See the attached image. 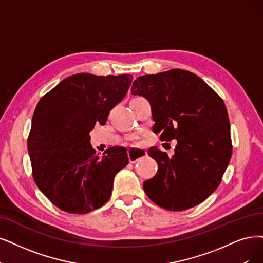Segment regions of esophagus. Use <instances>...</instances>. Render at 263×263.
<instances>
[{"label":"esophagus","instance_id":"34e87169","mask_svg":"<svg viewBox=\"0 0 263 263\" xmlns=\"http://www.w3.org/2000/svg\"><path fill=\"white\" fill-rule=\"evenodd\" d=\"M146 151L143 148H139V147H132L128 151V156H129V160L131 163L137 162L139 159L143 158L144 156H146Z\"/></svg>","mask_w":263,"mask_h":263}]
</instances>
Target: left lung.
I'll use <instances>...</instances> for the list:
<instances>
[{
	"label": "left lung",
	"instance_id": "8db88e82",
	"mask_svg": "<svg viewBox=\"0 0 263 263\" xmlns=\"http://www.w3.org/2000/svg\"><path fill=\"white\" fill-rule=\"evenodd\" d=\"M131 92L149 102L160 140L178 141L172 157L157 147L148 151L158 170L144 182L145 193L167 210L197 206L217 190L232 156L224 103L198 76L183 69L141 76Z\"/></svg>",
	"mask_w": 263,
	"mask_h": 263
}]
</instances>
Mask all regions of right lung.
I'll return each instance as SVG.
<instances>
[{"instance_id":"add662e5","label":"right lung","mask_w":263,"mask_h":263,"mask_svg":"<svg viewBox=\"0 0 263 263\" xmlns=\"http://www.w3.org/2000/svg\"><path fill=\"white\" fill-rule=\"evenodd\" d=\"M131 82L130 74L77 73L39 101L28 152L35 184L56 207L83 215L108 201L114 178L129 158L119 146L99 156L90 144V132L95 123H106Z\"/></svg>"}]
</instances>
